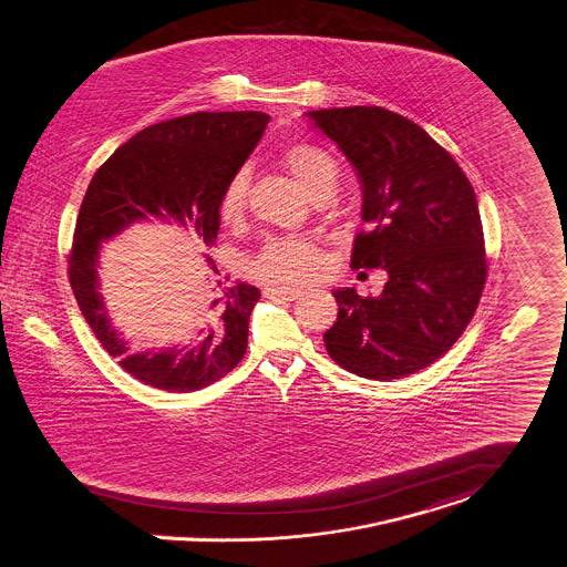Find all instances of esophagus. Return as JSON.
<instances>
[{
	"label": "esophagus",
	"instance_id": "34e87169",
	"mask_svg": "<svg viewBox=\"0 0 567 567\" xmlns=\"http://www.w3.org/2000/svg\"><path fill=\"white\" fill-rule=\"evenodd\" d=\"M264 297L266 299H288V301H295V299L303 297V290L288 288V286H268V288H264Z\"/></svg>",
	"mask_w": 567,
	"mask_h": 567
}]
</instances>
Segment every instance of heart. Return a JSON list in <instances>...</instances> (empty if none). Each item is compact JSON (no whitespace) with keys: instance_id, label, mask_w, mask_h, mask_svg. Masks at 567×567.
I'll list each match as a JSON object with an SVG mask.
<instances>
[{"instance_id":"b5f03b06","label":"heart","mask_w":567,"mask_h":567,"mask_svg":"<svg viewBox=\"0 0 567 567\" xmlns=\"http://www.w3.org/2000/svg\"><path fill=\"white\" fill-rule=\"evenodd\" d=\"M281 166L295 177V182L308 193L318 197L331 193L338 182V162L327 150L311 143H292L281 152ZM249 177L238 171L225 186L218 216L223 225H238L247 212ZM320 266V249L308 238H275L270 240L258 258L251 261V272L268 281H303L316 275Z\"/></svg>"}]
</instances>
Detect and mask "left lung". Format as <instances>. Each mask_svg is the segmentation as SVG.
I'll return each instance as SVG.
<instances>
[{"label":"left lung","instance_id":"8db88e82","mask_svg":"<svg viewBox=\"0 0 567 567\" xmlns=\"http://www.w3.org/2000/svg\"><path fill=\"white\" fill-rule=\"evenodd\" d=\"M360 175L351 268H383L379 297L336 290L329 358L377 381L440 360L472 320L487 277L483 225L464 171L420 125L379 105L308 112Z\"/></svg>","mask_w":567,"mask_h":567}]
</instances>
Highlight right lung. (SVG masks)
<instances>
[{"label": "right lung", "instance_id": "right-lung-1", "mask_svg": "<svg viewBox=\"0 0 567 567\" xmlns=\"http://www.w3.org/2000/svg\"><path fill=\"white\" fill-rule=\"evenodd\" d=\"M268 121L264 112H195L162 121L121 145L89 184L69 254V281L100 344L145 385L195 392L231 372L247 353L259 290L249 284L223 288L199 309L202 331L190 344L134 353L103 306L100 247L150 218L190 227L199 243L214 245L220 195L256 150ZM207 264L218 272L212 259Z\"/></svg>", "mask_w": 567, "mask_h": 567}]
</instances>
